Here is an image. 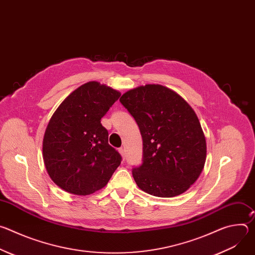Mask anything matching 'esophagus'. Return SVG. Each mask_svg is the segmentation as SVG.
<instances>
[{
  "label": "esophagus",
  "instance_id": "esophagus-1",
  "mask_svg": "<svg viewBox=\"0 0 255 255\" xmlns=\"http://www.w3.org/2000/svg\"><path fill=\"white\" fill-rule=\"evenodd\" d=\"M119 153L121 154L122 158H123V159H125V151H124V149H123V148H120V149H119Z\"/></svg>",
  "mask_w": 255,
  "mask_h": 255
}]
</instances>
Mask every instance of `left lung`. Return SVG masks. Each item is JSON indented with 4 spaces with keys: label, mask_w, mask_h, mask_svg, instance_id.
<instances>
[{
    "label": "left lung",
    "mask_w": 255,
    "mask_h": 255,
    "mask_svg": "<svg viewBox=\"0 0 255 255\" xmlns=\"http://www.w3.org/2000/svg\"><path fill=\"white\" fill-rule=\"evenodd\" d=\"M120 102L143 140V162L132 171L138 188L160 198L188 191L207 156L206 138L193 108L174 91L154 84L129 90Z\"/></svg>",
    "instance_id": "8db88e82"
}]
</instances>
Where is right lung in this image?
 Here are the masks:
<instances>
[{
	"instance_id": "add662e5",
	"label": "right lung",
	"mask_w": 255,
	"mask_h": 255,
	"mask_svg": "<svg viewBox=\"0 0 255 255\" xmlns=\"http://www.w3.org/2000/svg\"><path fill=\"white\" fill-rule=\"evenodd\" d=\"M121 93L89 82L70 93L46 127L42 154L53 183L63 191L88 196L103 189L121 163V155L108 143L102 117Z\"/></svg>"
}]
</instances>
